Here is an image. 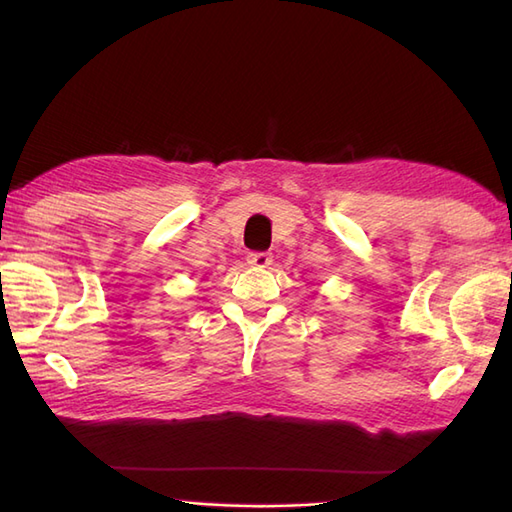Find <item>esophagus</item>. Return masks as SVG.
<instances>
[{
    "label": "esophagus",
    "mask_w": 512,
    "mask_h": 512,
    "mask_svg": "<svg viewBox=\"0 0 512 512\" xmlns=\"http://www.w3.org/2000/svg\"><path fill=\"white\" fill-rule=\"evenodd\" d=\"M248 264L255 266V268H268L270 264H273V255H270V253H250Z\"/></svg>",
    "instance_id": "obj_1"
}]
</instances>
